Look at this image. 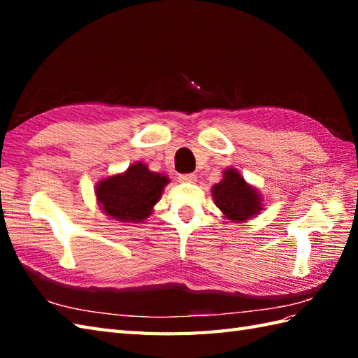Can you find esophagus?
I'll return each mask as SVG.
<instances>
[{"instance_id":"34e87169","label":"esophagus","mask_w":358,"mask_h":358,"mask_svg":"<svg viewBox=\"0 0 358 358\" xmlns=\"http://www.w3.org/2000/svg\"><path fill=\"white\" fill-rule=\"evenodd\" d=\"M178 180L183 181V183H195L196 177L194 173H185V175H180Z\"/></svg>"}]
</instances>
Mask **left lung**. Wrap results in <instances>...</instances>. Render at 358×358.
I'll use <instances>...</instances> for the list:
<instances>
[{"instance_id": "8db88e82", "label": "left lung", "mask_w": 358, "mask_h": 358, "mask_svg": "<svg viewBox=\"0 0 358 358\" xmlns=\"http://www.w3.org/2000/svg\"><path fill=\"white\" fill-rule=\"evenodd\" d=\"M223 178L210 187L212 200L231 223H246L262 214L264 199L257 186L248 183L237 167H226Z\"/></svg>"}]
</instances>
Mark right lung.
<instances>
[{"mask_svg": "<svg viewBox=\"0 0 358 358\" xmlns=\"http://www.w3.org/2000/svg\"><path fill=\"white\" fill-rule=\"evenodd\" d=\"M169 183L166 173L154 172L146 163L135 162L124 172L112 173L96 181V204L113 222L143 223L152 215Z\"/></svg>", "mask_w": 358, "mask_h": 358, "instance_id": "1", "label": "right lung"}]
</instances>
